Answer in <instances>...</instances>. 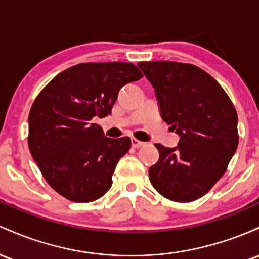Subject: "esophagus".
<instances>
[{"label":"esophagus","instance_id":"esophagus-1","mask_svg":"<svg viewBox=\"0 0 259 259\" xmlns=\"http://www.w3.org/2000/svg\"><path fill=\"white\" fill-rule=\"evenodd\" d=\"M131 143H132L133 148H141V147H143V145H144L143 142L138 141V139H136V138L131 139Z\"/></svg>","mask_w":259,"mask_h":259}]
</instances>
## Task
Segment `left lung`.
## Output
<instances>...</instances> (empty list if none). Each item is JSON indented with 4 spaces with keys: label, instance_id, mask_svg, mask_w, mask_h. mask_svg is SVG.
<instances>
[{
    "label": "left lung",
    "instance_id": "obj_1",
    "mask_svg": "<svg viewBox=\"0 0 259 259\" xmlns=\"http://www.w3.org/2000/svg\"><path fill=\"white\" fill-rule=\"evenodd\" d=\"M155 91L161 118L180 136L175 148L155 144L149 168L153 187L165 198L192 202L226 171L239 144L237 112L219 83L199 67L172 61L139 62Z\"/></svg>",
    "mask_w": 259,
    "mask_h": 259
}]
</instances>
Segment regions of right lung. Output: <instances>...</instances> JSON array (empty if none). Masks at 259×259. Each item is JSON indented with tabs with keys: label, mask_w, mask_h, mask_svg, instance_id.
<instances>
[{
	"label": "right lung",
	"mask_w": 259,
	"mask_h": 259,
	"mask_svg": "<svg viewBox=\"0 0 259 259\" xmlns=\"http://www.w3.org/2000/svg\"><path fill=\"white\" fill-rule=\"evenodd\" d=\"M143 77L132 63H79L40 92L29 114L28 144L48 184L72 202L100 198L131 148V139L107 138L94 117L111 114L123 85Z\"/></svg>",
	"instance_id": "1"
}]
</instances>
